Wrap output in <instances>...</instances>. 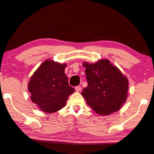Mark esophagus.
<instances>
[{
    "label": "esophagus",
    "mask_w": 154,
    "mask_h": 154,
    "mask_svg": "<svg viewBox=\"0 0 154 154\" xmlns=\"http://www.w3.org/2000/svg\"><path fill=\"white\" fill-rule=\"evenodd\" d=\"M75 91L79 92V91H81L82 88H81V87H79V86H77V87H76L75 88Z\"/></svg>",
    "instance_id": "esophagus-1"
}]
</instances>
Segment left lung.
Masks as SVG:
<instances>
[{"label":"left lung","mask_w":154,"mask_h":154,"mask_svg":"<svg viewBox=\"0 0 154 154\" xmlns=\"http://www.w3.org/2000/svg\"><path fill=\"white\" fill-rule=\"evenodd\" d=\"M88 85L82 95L94 111L108 116L118 111L125 103L128 79L107 59L95 63L84 62Z\"/></svg>","instance_id":"1"}]
</instances>
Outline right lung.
Instances as JSON below:
<instances>
[{"label":"right lung","instance_id":"add662e5","mask_svg":"<svg viewBox=\"0 0 154 154\" xmlns=\"http://www.w3.org/2000/svg\"><path fill=\"white\" fill-rule=\"evenodd\" d=\"M66 66L65 63L46 60L31 77L28 82L30 98L42 111L53 113L62 109L69 96L75 92L65 74Z\"/></svg>","mask_w":154,"mask_h":154}]
</instances>
